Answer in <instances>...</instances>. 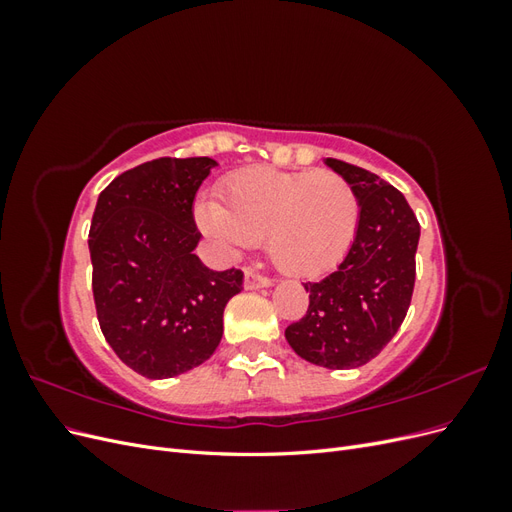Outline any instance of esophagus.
Wrapping results in <instances>:
<instances>
[{"label":"esophagus","instance_id":"esophagus-1","mask_svg":"<svg viewBox=\"0 0 512 512\" xmlns=\"http://www.w3.org/2000/svg\"><path fill=\"white\" fill-rule=\"evenodd\" d=\"M273 284L271 277L260 275L252 269L245 271V290H256V288H269Z\"/></svg>","mask_w":512,"mask_h":512}]
</instances>
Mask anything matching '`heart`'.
Here are the masks:
<instances>
[{
	"label": "heart",
	"mask_w": 512,
	"mask_h": 512,
	"mask_svg": "<svg viewBox=\"0 0 512 512\" xmlns=\"http://www.w3.org/2000/svg\"><path fill=\"white\" fill-rule=\"evenodd\" d=\"M224 205L203 200L196 222L228 256L254 250L267 235V252L284 273L314 277L346 258L361 222L352 185L331 170L258 166L224 183Z\"/></svg>",
	"instance_id": "obj_1"
}]
</instances>
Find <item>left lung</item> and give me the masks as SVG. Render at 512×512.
Segmentation results:
<instances>
[{
	"label": "left lung",
	"instance_id": "8db88e82",
	"mask_svg": "<svg viewBox=\"0 0 512 512\" xmlns=\"http://www.w3.org/2000/svg\"><path fill=\"white\" fill-rule=\"evenodd\" d=\"M324 164L359 198V232L333 273L303 284L309 307L286 339L309 363L352 369L378 356L408 314L421 226L404 194L378 175L333 158Z\"/></svg>",
	"mask_w": 512,
	"mask_h": 512
}]
</instances>
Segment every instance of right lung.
Wrapping results in <instances>:
<instances>
[{"mask_svg": "<svg viewBox=\"0 0 512 512\" xmlns=\"http://www.w3.org/2000/svg\"><path fill=\"white\" fill-rule=\"evenodd\" d=\"M211 158H160L113 179L89 228L94 301L108 346L136 374H185L220 346L239 269L211 271L194 254V198Z\"/></svg>", "mask_w": 512, "mask_h": 512, "instance_id": "add662e5", "label": "right lung"}]
</instances>
